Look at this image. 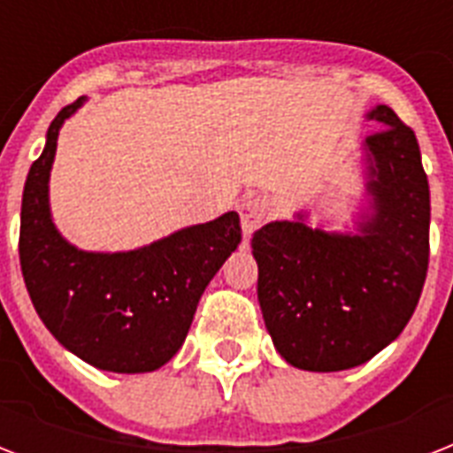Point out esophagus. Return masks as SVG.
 <instances>
[{
    "label": "esophagus",
    "mask_w": 453,
    "mask_h": 453,
    "mask_svg": "<svg viewBox=\"0 0 453 453\" xmlns=\"http://www.w3.org/2000/svg\"><path fill=\"white\" fill-rule=\"evenodd\" d=\"M268 219V202L263 197H247L242 199L240 204V220H242V233L244 237L251 234L263 226V220Z\"/></svg>",
    "instance_id": "1"
}]
</instances>
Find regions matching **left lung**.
<instances>
[{
  "label": "left lung",
  "instance_id": "obj_1",
  "mask_svg": "<svg viewBox=\"0 0 453 453\" xmlns=\"http://www.w3.org/2000/svg\"><path fill=\"white\" fill-rule=\"evenodd\" d=\"M365 204L355 233L310 226L308 213L251 237L258 303L277 352L305 372L369 362L407 326L430 256V188L414 131L388 105L366 112Z\"/></svg>",
  "mask_w": 453,
  "mask_h": 453
}]
</instances>
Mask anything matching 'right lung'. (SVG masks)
<instances>
[{
	"label": "right lung",
	"mask_w": 453,
	"mask_h": 453,
	"mask_svg": "<svg viewBox=\"0 0 453 453\" xmlns=\"http://www.w3.org/2000/svg\"><path fill=\"white\" fill-rule=\"evenodd\" d=\"M84 96L56 115L30 166L20 206V270L39 319L65 350L115 373L155 372L190 331L197 303L242 242L240 216L180 227L131 251H84L58 233L49 178L60 127Z\"/></svg>",
	"instance_id": "right-lung-1"
}]
</instances>
